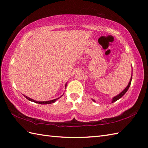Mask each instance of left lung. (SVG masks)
<instances>
[{"instance_id": "1", "label": "left lung", "mask_w": 148, "mask_h": 148, "mask_svg": "<svg viewBox=\"0 0 148 148\" xmlns=\"http://www.w3.org/2000/svg\"><path fill=\"white\" fill-rule=\"evenodd\" d=\"M132 79V76H131V77H130V79L129 83H128V84L126 88H125L120 93H119L118 95H116V96L113 97V98H112V102H116V101H117L118 100H119V99L121 98V97H122L123 96L125 93H126V92H127L128 88H129V87H130V86ZM92 100H93V102H95V100H94V99H92Z\"/></svg>"}]
</instances>
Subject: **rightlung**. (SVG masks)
Returning a JSON list of instances; mask_svg holds the SVG:
<instances>
[{"mask_svg":"<svg viewBox=\"0 0 148 148\" xmlns=\"http://www.w3.org/2000/svg\"><path fill=\"white\" fill-rule=\"evenodd\" d=\"M66 86H67V83L65 84V88H66ZM63 95H64V94H63ZM63 95H62L61 97H62ZM23 96H24L25 97V98H26L27 99L30 100V101L33 102H35V103H39V104H50V103H53L55 102L56 101V100H57L58 99H60V97H60L59 98L53 99V100H48V101H36V100H34V99H30V98H29V97H27V96H25V95H23Z\"/></svg>","mask_w":148,"mask_h":148,"instance_id":"1","label":"right lung"}]
</instances>
